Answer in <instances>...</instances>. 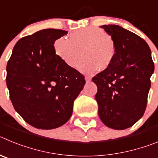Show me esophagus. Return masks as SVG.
I'll return each mask as SVG.
<instances>
[{
	"label": "esophagus",
	"instance_id": "34e87169",
	"mask_svg": "<svg viewBox=\"0 0 158 158\" xmlns=\"http://www.w3.org/2000/svg\"><path fill=\"white\" fill-rule=\"evenodd\" d=\"M85 81L86 82H89L90 81H91V78L89 77H85Z\"/></svg>",
	"mask_w": 158,
	"mask_h": 158
}]
</instances>
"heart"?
<instances>
[{
  "mask_svg": "<svg viewBox=\"0 0 158 158\" xmlns=\"http://www.w3.org/2000/svg\"><path fill=\"white\" fill-rule=\"evenodd\" d=\"M57 56L69 67H73L82 55L77 68L85 74L93 75L100 68L107 69L114 61L116 47L112 38L102 29L87 27L73 32L69 39L58 38L54 42Z\"/></svg>",
  "mask_w": 158,
  "mask_h": 158,
  "instance_id": "heart-1",
  "label": "heart"
}]
</instances>
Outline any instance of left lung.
Masks as SVG:
<instances>
[{"label":"left lung","instance_id":"obj_1","mask_svg":"<svg viewBox=\"0 0 158 158\" xmlns=\"http://www.w3.org/2000/svg\"><path fill=\"white\" fill-rule=\"evenodd\" d=\"M116 47L114 61L93 77L97 86L98 114L106 126L131 127L142 117L154 71L151 51L144 40L118 25H103Z\"/></svg>","mask_w":158,"mask_h":158}]
</instances>
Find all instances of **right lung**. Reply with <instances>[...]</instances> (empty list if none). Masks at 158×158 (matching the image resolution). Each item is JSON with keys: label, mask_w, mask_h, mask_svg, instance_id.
I'll return each instance as SVG.
<instances>
[{"label": "right lung", "mask_w": 158, "mask_h": 158, "mask_svg": "<svg viewBox=\"0 0 158 158\" xmlns=\"http://www.w3.org/2000/svg\"><path fill=\"white\" fill-rule=\"evenodd\" d=\"M68 31L44 29L19 40L7 64L6 84L14 108L38 129H54L73 113L85 84L81 73L65 65L54 43Z\"/></svg>", "instance_id": "add662e5"}]
</instances>
